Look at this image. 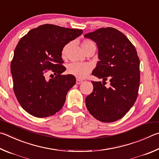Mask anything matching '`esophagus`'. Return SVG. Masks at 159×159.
I'll return each mask as SVG.
<instances>
[{"label":"esophagus","instance_id":"esophagus-1","mask_svg":"<svg viewBox=\"0 0 159 159\" xmlns=\"http://www.w3.org/2000/svg\"><path fill=\"white\" fill-rule=\"evenodd\" d=\"M76 84H80V83H83V80H80V79H76Z\"/></svg>","mask_w":159,"mask_h":159}]
</instances>
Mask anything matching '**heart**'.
<instances>
[{
  "label": "heart",
  "mask_w": 159,
  "mask_h": 159,
  "mask_svg": "<svg viewBox=\"0 0 159 159\" xmlns=\"http://www.w3.org/2000/svg\"><path fill=\"white\" fill-rule=\"evenodd\" d=\"M93 45H94V43L89 41L88 39L83 40V42H81V47L84 51L86 49H88L89 47ZM68 48L69 44L65 46L64 48H62V56L63 57H65L66 56V55H67ZM91 70V65L89 64H88V63L71 62L67 67L68 74L73 75V76L78 78V79H84V78L88 76V74L90 72Z\"/></svg>",
  "instance_id": "1"
}]
</instances>
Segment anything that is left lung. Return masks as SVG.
I'll use <instances>...</instances> for the list:
<instances>
[{
	"label": "left lung",
	"mask_w": 159,
	"mask_h": 159,
	"mask_svg": "<svg viewBox=\"0 0 159 159\" xmlns=\"http://www.w3.org/2000/svg\"><path fill=\"white\" fill-rule=\"evenodd\" d=\"M96 43L98 58L92 74L101 81H92L93 91L85 99L88 111L97 120L112 122L122 118L137 99L140 85V60L134 46L122 33L102 28L85 34ZM108 79L109 88L104 83Z\"/></svg>",
	"instance_id": "8db88e82"
}]
</instances>
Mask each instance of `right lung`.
<instances>
[{"label": "right lung", "mask_w": 159, "mask_h": 159, "mask_svg": "<svg viewBox=\"0 0 159 159\" xmlns=\"http://www.w3.org/2000/svg\"><path fill=\"white\" fill-rule=\"evenodd\" d=\"M83 32L44 24L19 40L10 65L13 89L20 105L31 115L49 117L62 108L76 78L61 74L66 70L62 65V51ZM51 69L55 77L47 80L45 75Z\"/></svg>", "instance_id": "obj_1"}]
</instances>
